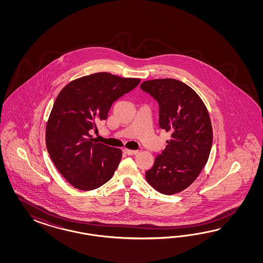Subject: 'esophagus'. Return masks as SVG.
Wrapping results in <instances>:
<instances>
[{
	"label": "esophagus",
	"mask_w": 263,
	"mask_h": 263,
	"mask_svg": "<svg viewBox=\"0 0 263 263\" xmlns=\"http://www.w3.org/2000/svg\"><path fill=\"white\" fill-rule=\"evenodd\" d=\"M123 152L125 154H127V155H135V154L138 153V151H130V149H127V148H124Z\"/></svg>",
	"instance_id": "1"
}]
</instances>
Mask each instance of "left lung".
Listing matches in <instances>:
<instances>
[{
	"instance_id": "1",
	"label": "left lung",
	"mask_w": 263,
	"mask_h": 263,
	"mask_svg": "<svg viewBox=\"0 0 263 263\" xmlns=\"http://www.w3.org/2000/svg\"><path fill=\"white\" fill-rule=\"evenodd\" d=\"M141 88L158 102L160 128L171 133L145 179L162 194H177L197 179L207 163L213 141L209 114L198 93L178 80L144 81Z\"/></svg>"
}]
</instances>
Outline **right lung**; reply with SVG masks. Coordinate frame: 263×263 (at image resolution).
Segmentation results:
<instances>
[{
	"mask_svg": "<svg viewBox=\"0 0 263 263\" xmlns=\"http://www.w3.org/2000/svg\"><path fill=\"white\" fill-rule=\"evenodd\" d=\"M140 82L98 72L73 80L57 96L46 125V146L58 171L73 187L89 191L111 179L122 152L96 143L90 132L107 119L111 104Z\"/></svg>",
	"mask_w": 263,
	"mask_h": 263,
	"instance_id": "obj_1",
	"label": "right lung"
}]
</instances>
